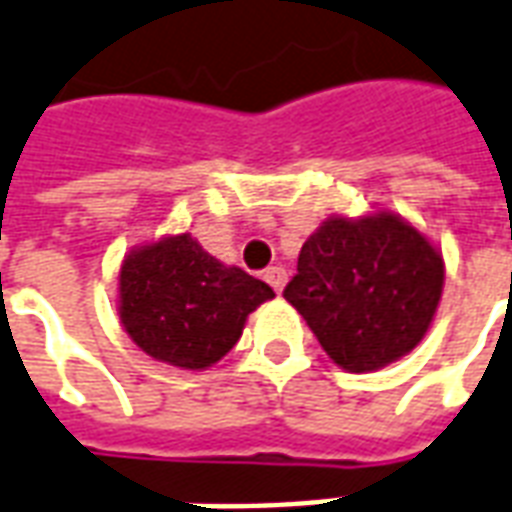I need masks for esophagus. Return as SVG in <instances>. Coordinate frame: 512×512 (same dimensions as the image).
<instances>
[{
	"instance_id": "obj_1",
	"label": "esophagus",
	"mask_w": 512,
	"mask_h": 512,
	"mask_svg": "<svg viewBox=\"0 0 512 512\" xmlns=\"http://www.w3.org/2000/svg\"><path fill=\"white\" fill-rule=\"evenodd\" d=\"M263 279H266L268 285L274 287L276 293H282V287H285V282H287V271L282 266H271V268H266Z\"/></svg>"
}]
</instances>
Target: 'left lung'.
<instances>
[{"label": "left lung", "mask_w": 512, "mask_h": 512, "mask_svg": "<svg viewBox=\"0 0 512 512\" xmlns=\"http://www.w3.org/2000/svg\"><path fill=\"white\" fill-rule=\"evenodd\" d=\"M445 282L437 249L404 219L333 217L309 236L285 298L347 372H374L426 336Z\"/></svg>", "instance_id": "left-lung-1"}]
</instances>
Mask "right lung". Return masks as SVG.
<instances>
[{
  "mask_svg": "<svg viewBox=\"0 0 512 512\" xmlns=\"http://www.w3.org/2000/svg\"><path fill=\"white\" fill-rule=\"evenodd\" d=\"M268 298L274 290L266 282L219 263L189 233L130 252L119 276L124 331L151 358L179 369L217 363Z\"/></svg>",
  "mask_w": 512,
  "mask_h": 512,
  "instance_id": "1",
  "label": "right lung"
}]
</instances>
